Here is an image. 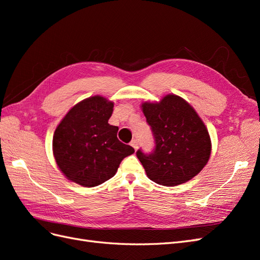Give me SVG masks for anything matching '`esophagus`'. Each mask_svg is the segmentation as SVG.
Instances as JSON below:
<instances>
[{
	"label": "esophagus",
	"mask_w": 260,
	"mask_h": 260,
	"mask_svg": "<svg viewBox=\"0 0 260 260\" xmlns=\"http://www.w3.org/2000/svg\"><path fill=\"white\" fill-rule=\"evenodd\" d=\"M131 146L135 148V151H137V149L139 148V141L138 140H133V141H131Z\"/></svg>",
	"instance_id": "34e87169"
}]
</instances>
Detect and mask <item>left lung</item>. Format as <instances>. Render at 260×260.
<instances>
[{
	"instance_id": "left-lung-1",
	"label": "left lung",
	"mask_w": 260,
	"mask_h": 260,
	"mask_svg": "<svg viewBox=\"0 0 260 260\" xmlns=\"http://www.w3.org/2000/svg\"><path fill=\"white\" fill-rule=\"evenodd\" d=\"M143 113L154 138V149L137 156L155 183L175 186L191 180L207 164L211 143L208 131L193 107L180 96L144 103Z\"/></svg>"
}]
</instances>
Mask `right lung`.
Returning a JSON list of instances; mask_svg holds the SVG:
<instances>
[{"label":"right lung","instance_id":"obj_1","mask_svg":"<svg viewBox=\"0 0 260 260\" xmlns=\"http://www.w3.org/2000/svg\"><path fill=\"white\" fill-rule=\"evenodd\" d=\"M113 107V102L99 95L86 99L70 109L54 132L57 166L82 186L104 183L115 176L124 157L135 153L118 140V127L108 123Z\"/></svg>","mask_w":260,"mask_h":260}]
</instances>
